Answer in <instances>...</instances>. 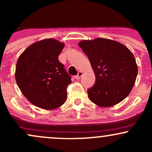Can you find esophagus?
I'll return each instance as SVG.
<instances>
[{"label":"esophagus","mask_w":152,"mask_h":152,"mask_svg":"<svg viewBox=\"0 0 152 152\" xmlns=\"http://www.w3.org/2000/svg\"><path fill=\"white\" fill-rule=\"evenodd\" d=\"M82 75H83V73H82L81 71H79V72L78 73V74L75 76V78H76V79H80L82 76Z\"/></svg>","instance_id":"esophagus-1"}]
</instances>
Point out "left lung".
Returning <instances> with one entry per match:
<instances>
[{
  "label": "left lung",
  "instance_id": "1",
  "mask_svg": "<svg viewBox=\"0 0 152 152\" xmlns=\"http://www.w3.org/2000/svg\"><path fill=\"white\" fill-rule=\"evenodd\" d=\"M95 73L94 86L87 90L92 102L108 107L121 102L134 86L138 68L134 55L121 43L106 38L78 43Z\"/></svg>",
  "mask_w": 152,
  "mask_h": 152
}]
</instances>
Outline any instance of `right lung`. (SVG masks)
Listing matches in <instances>:
<instances>
[{
	"label": "right lung",
	"mask_w": 152,
	"mask_h": 152,
	"mask_svg": "<svg viewBox=\"0 0 152 152\" xmlns=\"http://www.w3.org/2000/svg\"><path fill=\"white\" fill-rule=\"evenodd\" d=\"M64 43L53 38L31 45L18 59L15 81L29 102L38 107L51 110L66 102L71 77L58 61Z\"/></svg>",
	"instance_id": "1"
}]
</instances>
